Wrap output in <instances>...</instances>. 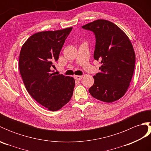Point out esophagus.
<instances>
[{"instance_id":"1","label":"esophagus","mask_w":151,"mask_h":151,"mask_svg":"<svg viewBox=\"0 0 151 151\" xmlns=\"http://www.w3.org/2000/svg\"><path fill=\"white\" fill-rule=\"evenodd\" d=\"M74 78H75V80H77V81H80L82 78V76H80V75H75L74 76Z\"/></svg>"}]
</instances>
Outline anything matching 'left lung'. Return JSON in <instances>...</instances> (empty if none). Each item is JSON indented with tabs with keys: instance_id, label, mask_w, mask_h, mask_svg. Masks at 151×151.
Instances as JSON below:
<instances>
[{
	"instance_id": "left-lung-1",
	"label": "left lung",
	"mask_w": 151,
	"mask_h": 151,
	"mask_svg": "<svg viewBox=\"0 0 151 151\" xmlns=\"http://www.w3.org/2000/svg\"><path fill=\"white\" fill-rule=\"evenodd\" d=\"M82 27L94 33V59L101 63V73L93 76L89 91L97 100L116 101L127 92L133 76L136 57L132 44L119 27L107 20L98 19Z\"/></svg>"
}]
</instances>
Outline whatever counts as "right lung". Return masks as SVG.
Here are the masks:
<instances>
[{
  "instance_id": "right-lung-1",
  "label": "right lung",
  "mask_w": 151,
  "mask_h": 151,
  "mask_svg": "<svg viewBox=\"0 0 151 151\" xmlns=\"http://www.w3.org/2000/svg\"><path fill=\"white\" fill-rule=\"evenodd\" d=\"M72 28L34 34L21 49L19 67L25 88L35 101L50 111L62 108L73 94L75 79L50 73Z\"/></svg>"
}]
</instances>
